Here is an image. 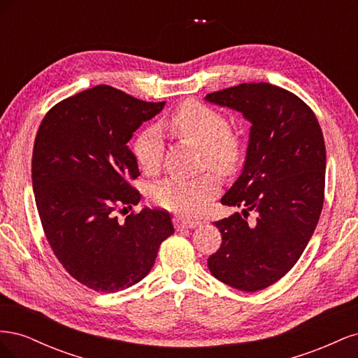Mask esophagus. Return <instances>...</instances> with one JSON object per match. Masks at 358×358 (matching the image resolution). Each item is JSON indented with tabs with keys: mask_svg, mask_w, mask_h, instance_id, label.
I'll list each match as a JSON object with an SVG mask.
<instances>
[{
	"mask_svg": "<svg viewBox=\"0 0 358 358\" xmlns=\"http://www.w3.org/2000/svg\"><path fill=\"white\" fill-rule=\"evenodd\" d=\"M173 222H175V227L178 230L180 229H196V227L201 225L200 221H196V220H188V218H182V216H176L175 220H173Z\"/></svg>",
	"mask_w": 358,
	"mask_h": 358,
	"instance_id": "1",
	"label": "esophagus"
}]
</instances>
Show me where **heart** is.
<instances>
[{"label":"heart","instance_id":"heart-1","mask_svg":"<svg viewBox=\"0 0 358 358\" xmlns=\"http://www.w3.org/2000/svg\"><path fill=\"white\" fill-rule=\"evenodd\" d=\"M169 127L179 137L199 145L203 149L204 164L230 173L242 157L241 142L230 133L229 121L210 107L197 101H185L169 117ZM161 133L155 127H148L136 138L133 152L137 164L148 175H152L161 164ZM220 189V182L212 173L194 179L169 178L152 189V200L162 209L180 213H196L204 203Z\"/></svg>","mask_w":358,"mask_h":358}]
</instances>
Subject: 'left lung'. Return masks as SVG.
I'll return each instance as SVG.
<instances>
[{
	"label": "left lung",
	"instance_id": "1",
	"mask_svg": "<svg viewBox=\"0 0 358 358\" xmlns=\"http://www.w3.org/2000/svg\"><path fill=\"white\" fill-rule=\"evenodd\" d=\"M204 100L251 124L243 169L221 199L242 213L215 222L222 245L208 266L233 288L264 289L297 263L318 224L326 178L321 127L297 95L272 83H241Z\"/></svg>",
	"mask_w": 358,
	"mask_h": 358
}]
</instances>
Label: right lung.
I'll return each instance as SVG.
<instances>
[{"instance_id": "right-lung-1", "label": "right lung", "mask_w": 358, "mask_h": 358, "mask_svg": "<svg viewBox=\"0 0 358 358\" xmlns=\"http://www.w3.org/2000/svg\"><path fill=\"white\" fill-rule=\"evenodd\" d=\"M164 106L99 85L53 106L37 131L31 176L43 230L64 268L95 291L140 282L175 233L164 210L116 215L140 201L128 142Z\"/></svg>"}]
</instances>
